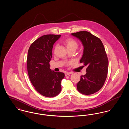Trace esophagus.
Returning a JSON list of instances; mask_svg holds the SVG:
<instances>
[{"label":"esophagus","instance_id":"obj_1","mask_svg":"<svg viewBox=\"0 0 129 129\" xmlns=\"http://www.w3.org/2000/svg\"><path fill=\"white\" fill-rule=\"evenodd\" d=\"M72 74V73H71V72H66L65 73V76H67V75L71 74Z\"/></svg>","mask_w":129,"mask_h":129}]
</instances>
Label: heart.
<instances>
[{
  "mask_svg": "<svg viewBox=\"0 0 129 129\" xmlns=\"http://www.w3.org/2000/svg\"><path fill=\"white\" fill-rule=\"evenodd\" d=\"M64 43L66 45L67 49L77 48L78 47V43L74 39L69 38L64 41Z\"/></svg>",
  "mask_w": 129,
  "mask_h": 129,
  "instance_id": "b5f03b06",
  "label": "heart"
}]
</instances>
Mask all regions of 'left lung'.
<instances>
[{
	"label": "left lung",
	"mask_w": 129,
	"mask_h": 129,
	"mask_svg": "<svg viewBox=\"0 0 129 129\" xmlns=\"http://www.w3.org/2000/svg\"><path fill=\"white\" fill-rule=\"evenodd\" d=\"M84 46L80 63L87 66L86 74L81 76L77 88L81 93L88 95L98 91L104 85L108 73V60L101 40L90 32L82 31L72 33Z\"/></svg>",
	"instance_id": "obj_1"
}]
</instances>
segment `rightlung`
Masks as SVG:
<instances>
[{
	"instance_id": "add662e5",
	"label": "right lung",
	"mask_w": 129,
	"mask_h": 129,
	"mask_svg": "<svg viewBox=\"0 0 129 129\" xmlns=\"http://www.w3.org/2000/svg\"><path fill=\"white\" fill-rule=\"evenodd\" d=\"M60 36L48 34L40 37L31 44L27 53V68L31 82L38 92L49 98L61 91V81L65 77L63 73L52 71L49 64L53 45Z\"/></svg>"
}]
</instances>
